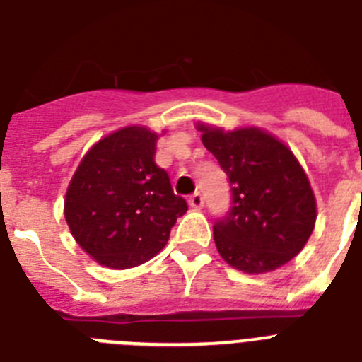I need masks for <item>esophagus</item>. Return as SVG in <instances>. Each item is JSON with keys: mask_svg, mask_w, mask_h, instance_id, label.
<instances>
[{"mask_svg": "<svg viewBox=\"0 0 362 362\" xmlns=\"http://www.w3.org/2000/svg\"><path fill=\"white\" fill-rule=\"evenodd\" d=\"M188 204H190V209H194V210L203 209V204H204L203 196H201L199 192H196L194 196H190V199H188Z\"/></svg>", "mask_w": 362, "mask_h": 362, "instance_id": "34e87169", "label": "esophagus"}]
</instances>
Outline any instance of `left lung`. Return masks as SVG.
Masks as SVG:
<instances>
[{
	"instance_id": "left-lung-1",
	"label": "left lung",
	"mask_w": 362,
	"mask_h": 362,
	"mask_svg": "<svg viewBox=\"0 0 362 362\" xmlns=\"http://www.w3.org/2000/svg\"><path fill=\"white\" fill-rule=\"evenodd\" d=\"M196 129L232 187L230 214L214 225L221 257L250 276L292 261L315 228L317 201L290 146L259 127Z\"/></svg>"
}]
</instances>
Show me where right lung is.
<instances>
[{"label":"right lung","instance_id":"add662e5","mask_svg":"<svg viewBox=\"0 0 362 362\" xmlns=\"http://www.w3.org/2000/svg\"><path fill=\"white\" fill-rule=\"evenodd\" d=\"M165 132L143 124L114 130L88 148L74 172L63 214L72 238L95 263L112 270L146 263L188 210L153 161Z\"/></svg>","mask_w":362,"mask_h":362}]
</instances>
